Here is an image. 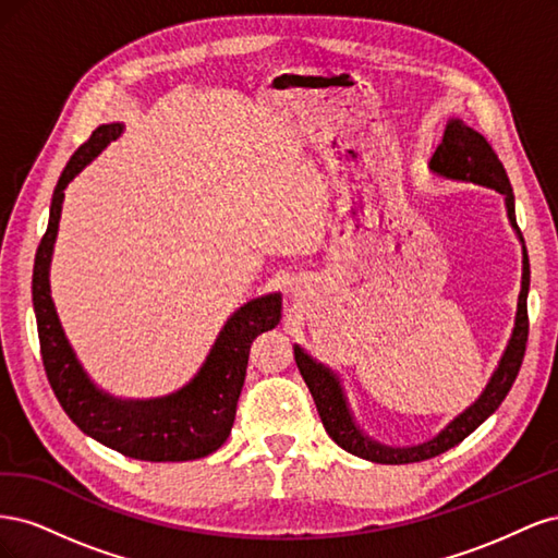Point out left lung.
Returning <instances> with one entry per match:
<instances>
[{
    "instance_id": "left-lung-1",
    "label": "left lung",
    "mask_w": 558,
    "mask_h": 558,
    "mask_svg": "<svg viewBox=\"0 0 558 558\" xmlns=\"http://www.w3.org/2000/svg\"><path fill=\"white\" fill-rule=\"evenodd\" d=\"M428 167H430V172L437 177L486 185V189H494L500 195H505L508 218H510L512 228L517 230L519 240L523 242L521 230L517 226L514 193H512L508 172H505V167L498 160L492 144H488L477 130L468 128L463 121H459V118L449 121L442 144L435 148ZM529 286H531V267H529L526 246H523V275H521V293H519V302H517V320H514L510 344L502 353L498 369L494 373L492 381L486 384L480 400L472 404V408H468L461 416H456L440 435L433 437L430 442H424L418 447H402V449L386 447V445L375 442L373 437H367L356 426V421H353V414L347 404L340 379L332 375V369L316 363L310 353H305L295 344L298 369L316 402V410H318L320 421H324L326 433L344 451H349L353 456H361V459H365V461L386 463V465L428 461V459H435V456L445 453L447 449L456 447L459 442H463L472 430L482 426L484 421L500 408V402L505 400V396L510 393V388L519 375V367L523 363V353H526V342H529V305H526Z\"/></svg>"
}]
</instances>
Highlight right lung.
I'll use <instances>...</instances> for the list:
<instances>
[{"mask_svg": "<svg viewBox=\"0 0 558 558\" xmlns=\"http://www.w3.org/2000/svg\"><path fill=\"white\" fill-rule=\"evenodd\" d=\"M121 132V123L99 125L66 162L53 191L48 228L32 272V302L37 314L41 361L48 384L66 416L97 442L140 461H195L228 440L246 377L251 344L260 332L277 328L281 295L269 293L256 298L234 312L218 335L205 365L181 391L154 400H121L99 391L83 373L76 353L62 332L50 298L48 267L58 238L66 183Z\"/></svg>", "mask_w": 558, "mask_h": 558, "instance_id": "add662e5", "label": "right lung"}]
</instances>
